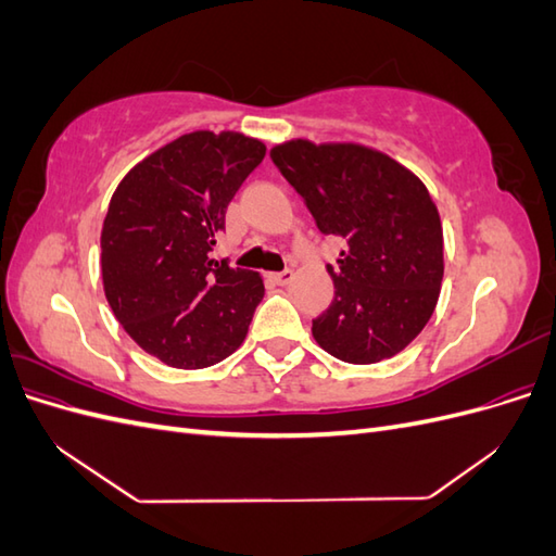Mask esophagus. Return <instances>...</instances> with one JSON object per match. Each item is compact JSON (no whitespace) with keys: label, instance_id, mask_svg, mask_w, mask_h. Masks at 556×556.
<instances>
[{"label":"esophagus","instance_id":"1","mask_svg":"<svg viewBox=\"0 0 556 556\" xmlns=\"http://www.w3.org/2000/svg\"><path fill=\"white\" fill-rule=\"evenodd\" d=\"M268 278H271L276 285H288V282H292L294 274L290 271V268H285V271H280V274H271Z\"/></svg>","mask_w":556,"mask_h":556}]
</instances>
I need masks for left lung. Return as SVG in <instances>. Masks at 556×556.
I'll return each instance as SVG.
<instances>
[{"mask_svg": "<svg viewBox=\"0 0 556 556\" xmlns=\"http://www.w3.org/2000/svg\"><path fill=\"white\" fill-rule=\"evenodd\" d=\"M271 160L323 233L345 241L313 339L348 364L390 359L425 329L443 282V227L427 185L362 143L292 139Z\"/></svg>", "mask_w": 556, "mask_h": 556, "instance_id": "left-lung-1", "label": "left lung"}]
</instances>
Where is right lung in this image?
Wrapping results in <instances>:
<instances>
[{
  "mask_svg": "<svg viewBox=\"0 0 556 556\" xmlns=\"http://www.w3.org/2000/svg\"><path fill=\"white\" fill-rule=\"evenodd\" d=\"M264 155L241 131H190L129 169L111 197L104 294L131 341L166 366L206 368L245 341L264 280L208 252Z\"/></svg>",
  "mask_w": 556,
  "mask_h": 556,
  "instance_id": "obj_1",
  "label": "right lung"
}]
</instances>
